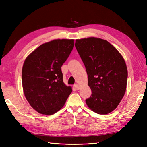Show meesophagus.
<instances>
[{"instance_id":"esophagus-1","label":"esophagus","mask_w":147,"mask_h":147,"mask_svg":"<svg viewBox=\"0 0 147 147\" xmlns=\"http://www.w3.org/2000/svg\"><path fill=\"white\" fill-rule=\"evenodd\" d=\"M74 89H76V90H78V89H80V86H79L78 84H74Z\"/></svg>"}]
</instances>
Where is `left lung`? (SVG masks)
Listing matches in <instances>:
<instances>
[{
    "instance_id": "obj_1",
    "label": "left lung",
    "mask_w": 147,
    "mask_h": 147,
    "mask_svg": "<svg viewBox=\"0 0 147 147\" xmlns=\"http://www.w3.org/2000/svg\"><path fill=\"white\" fill-rule=\"evenodd\" d=\"M76 49L85 65L91 95L86 100L96 113L113 111L126 91L128 71L124 59L112 45L104 39H76Z\"/></svg>"
}]
</instances>
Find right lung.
<instances>
[{
	"mask_svg": "<svg viewBox=\"0 0 147 147\" xmlns=\"http://www.w3.org/2000/svg\"><path fill=\"white\" fill-rule=\"evenodd\" d=\"M74 45V39L42 44L26 58L22 84L26 100L41 114L53 115L64 106L72 88L63 82L61 67Z\"/></svg>",
	"mask_w": 147,
	"mask_h": 147,
	"instance_id": "add662e5",
	"label": "right lung"
}]
</instances>
